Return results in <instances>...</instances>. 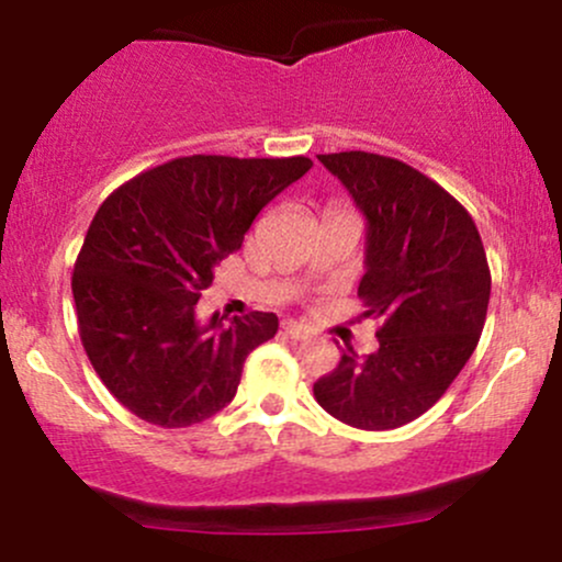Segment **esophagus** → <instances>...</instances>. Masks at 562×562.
Returning a JSON list of instances; mask_svg holds the SVG:
<instances>
[{
	"label": "esophagus",
	"instance_id": "esophagus-1",
	"mask_svg": "<svg viewBox=\"0 0 562 562\" xmlns=\"http://www.w3.org/2000/svg\"><path fill=\"white\" fill-rule=\"evenodd\" d=\"M282 330H285V335H290V338H295V340H306L308 335H312V330H308L306 325H299V322H282Z\"/></svg>",
	"mask_w": 562,
	"mask_h": 562
}]
</instances>
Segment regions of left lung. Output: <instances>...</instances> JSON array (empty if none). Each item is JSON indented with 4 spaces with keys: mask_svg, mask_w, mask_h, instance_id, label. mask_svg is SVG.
<instances>
[{
    "mask_svg": "<svg viewBox=\"0 0 562 562\" xmlns=\"http://www.w3.org/2000/svg\"><path fill=\"white\" fill-rule=\"evenodd\" d=\"M367 218L364 317L378 351L340 353L314 398L335 420L391 430L417 420L460 375L486 322L492 272L465 205L404 160L348 150L319 156Z\"/></svg>",
    "mask_w": 562,
    "mask_h": 562,
    "instance_id": "obj_1",
    "label": "left lung"
}]
</instances>
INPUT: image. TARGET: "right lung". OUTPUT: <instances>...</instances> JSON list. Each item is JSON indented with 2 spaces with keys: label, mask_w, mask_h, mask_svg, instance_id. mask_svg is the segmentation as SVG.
Wrapping results in <instances>:
<instances>
[{
  "label": "right lung",
  "mask_w": 562,
  "mask_h": 562,
  "mask_svg": "<svg viewBox=\"0 0 562 562\" xmlns=\"http://www.w3.org/2000/svg\"><path fill=\"white\" fill-rule=\"evenodd\" d=\"M312 160L187 156L105 198L76 259V319L105 389L139 420L190 428L235 398L245 357L274 338L272 312L198 322L200 293L274 195Z\"/></svg>",
  "instance_id": "add662e5"
}]
</instances>
